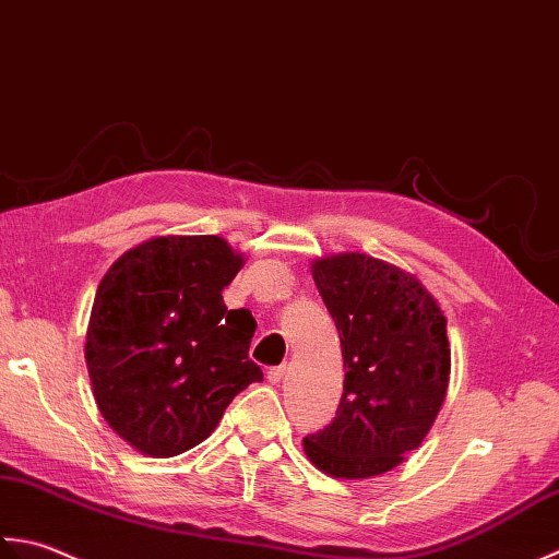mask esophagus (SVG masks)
<instances>
[{"mask_svg": "<svg viewBox=\"0 0 559 559\" xmlns=\"http://www.w3.org/2000/svg\"><path fill=\"white\" fill-rule=\"evenodd\" d=\"M284 373H287V367H284V364H280V367H272L267 371V379H270V383H280L284 379Z\"/></svg>", "mask_w": 559, "mask_h": 559, "instance_id": "34e87169", "label": "esophagus"}]
</instances>
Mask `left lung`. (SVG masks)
I'll list each match as a JSON object with an SVG mask.
<instances>
[{
    "label": "left lung",
    "instance_id": "obj_1",
    "mask_svg": "<svg viewBox=\"0 0 559 559\" xmlns=\"http://www.w3.org/2000/svg\"><path fill=\"white\" fill-rule=\"evenodd\" d=\"M311 270L347 373L335 419L304 451L345 480L389 473L423 443L447 397V318L423 282L383 260L340 253Z\"/></svg>",
    "mask_w": 559,
    "mask_h": 559
}]
</instances>
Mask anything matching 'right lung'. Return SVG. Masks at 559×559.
Returning a JSON list of instances; mask_svg holds the SVG:
<instances>
[{"mask_svg": "<svg viewBox=\"0 0 559 559\" xmlns=\"http://www.w3.org/2000/svg\"><path fill=\"white\" fill-rule=\"evenodd\" d=\"M243 265L219 236H158L98 284L86 367L110 429L152 459L207 439L226 405L263 381L248 359L255 318L222 299Z\"/></svg>", "mask_w": 559, "mask_h": 559, "instance_id": "right-lung-1", "label": "right lung"}]
</instances>
